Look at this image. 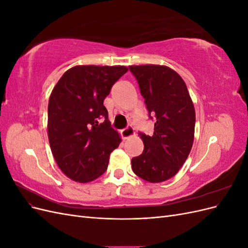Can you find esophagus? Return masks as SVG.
<instances>
[{"mask_svg":"<svg viewBox=\"0 0 248 248\" xmlns=\"http://www.w3.org/2000/svg\"><path fill=\"white\" fill-rule=\"evenodd\" d=\"M121 136H122V138L124 140H128V139H130V138H132L134 136V129L132 128L131 126L126 127L125 129H123L121 131Z\"/></svg>","mask_w":248,"mask_h":248,"instance_id":"esophagus-1","label":"esophagus"}]
</instances>
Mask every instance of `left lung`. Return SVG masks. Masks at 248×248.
Segmentation results:
<instances>
[{"label": "left lung", "mask_w": 248, "mask_h": 248, "mask_svg": "<svg viewBox=\"0 0 248 248\" xmlns=\"http://www.w3.org/2000/svg\"><path fill=\"white\" fill-rule=\"evenodd\" d=\"M149 116L155 119L152 137L140 133L144 151L131 159L134 174L150 183L174 177L192 148L196 110L185 81L163 65H132Z\"/></svg>", "instance_id": "obj_1"}]
</instances>
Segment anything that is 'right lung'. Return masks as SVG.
I'll return each instance as SVG.
<instances>
[{"mask_svg": "<svg viewBox=\"0 0 248 248\" xmlns=\"http://www.w3.org/2000/svg\"><path fill=\"white\" fill-rule=\"evenodd\" d=\"M125 66L78 65L67 70L49 96L47 134L51 153L64 174L88 183L107 170L122 141L110 127L103 101Z\"/></svg>", "mask_w": 248, "mask_h": 248, "instance_id": "add662e5", "label": "right lung"}]
</instances>
